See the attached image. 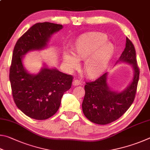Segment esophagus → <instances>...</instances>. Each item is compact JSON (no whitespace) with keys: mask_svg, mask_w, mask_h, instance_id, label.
<instances>
[{"mask_svg":"<svg viewBox=\"0 0 150 150\" xmlns=\"http://www.w3.org/2000/svg\"><path fill=\"white\" fill-rule=\"evenodd\" d=\"M81 84V82L79 80L77 79H75L74 81H73V85L74 86H77V85H79Z\"/></svg>","mask_w":150,"mask_h":150,"instance_id":"obj_1","label":"esophagus"}]
</instances>
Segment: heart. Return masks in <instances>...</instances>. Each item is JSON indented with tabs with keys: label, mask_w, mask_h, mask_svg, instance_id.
<instances>
[{
	"label": "heart",
	"mask_w": 150,
	"mask_h": 150,
	"mask_svg": "<svg viewBox=\"0 0 150 150\" xmlns=\"http://www.w3.org/2000/svg\"><path fill=\"white\" fill-rule=\"evenodd\" d=\"M107 42V38L101 33L91 32L83 35L76 43L73 52L65 50L63 62L68 69L72 70L85 60L83 70L86 75L93 78L105 69L113 54L114 48Z\"/></svg>",
	"instance_id": "b5f03b06"
}]
</instances>
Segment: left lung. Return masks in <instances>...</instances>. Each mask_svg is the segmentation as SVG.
Listing matches in <instances>:
<instances>
[{
    "instance_id": "obj_1",
    "label": "left lung",
    "mask_w": 150,
    "mask_h": 150,
    "mask_svg": "<svg viewBox=\"0 0 150 150\" xmlns=\"http://www.w3.org/2000/svg\"><path fill=\"white\" fill-rule=\"evenodd\" d=\"M125 62L134 69L132 81L121 92L111 90L107 84L108 73L97 79L86 83L85 95L82 103L86 118L97 124H108L118 119L130 107L135 98L139 80V69L137 64L134 45L126 38V47L117 63Z\"/></svg>"
}]
</instances>
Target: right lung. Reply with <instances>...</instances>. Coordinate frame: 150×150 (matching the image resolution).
I'll list each match as a JSON object with an SVG mask.
<instances>
[{
	"label": "right lung",
	"instance_id": "obj_1",
	"mask_svg": "<svg viewBox=\"0 0 150 150\" xmlns=\"http://www.w3.org/2000/svg\"><path fill=\"white\" fill-rule=\"evenodd\" d=\"M62 28V25L51 22L36 23L18 40L14 48L9 75L13 99L22 112L35 120H45L57 112L73 77L45 65L37 74H30L22 59L30 51L47 47L51 35Z\"/></svg>",
	"mask_w": 150,
	"mask_h": 150
}]
</instances>
